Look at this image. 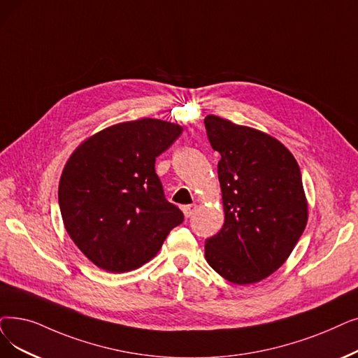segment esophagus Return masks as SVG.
<instances>
[{
	"mask_svg": "<svg viewBox=\"0 0 358 358\" xmlns=\"http://www.w3.org/2000/svg\"><path fill=\"white\" fill-rule=\"evenodd\" d=\"M196 209H197V205H185V206H182V212H184V216L185 217H190L194 212H196Z\"/></svg>",
	"mask_w": 358,
	"mask_h": 358,
	"instance_id": "obj_1",
	"label": "esophagus"
}]
</instances>
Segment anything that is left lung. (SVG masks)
I'll return each mask as SVG.
<instances>
[{
	"instance_id": "1",
	"label": "left lung",
	"mask_w": 358,
	"mask_h": 358,
	"mask_svg": "<svg viewBox=\"0 0 358 358\" xmlns=\"http://www.w3.org/2000/svg\"><path fill=\"white\" fill-rule=\"evenodd\" d=\"M213 150L225 221L205 241L210 268L229 282L255 284L291 255L307 224L300 166L276 138L216 115L205 118Z\"/></svg>"
}]
</instances>
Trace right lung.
<instances>
[{
    "label": "right lung",
    "instance_id": "1",
    "mask_svg": "<svg viewBox=\"0 0 358 358\" xmlns=\"http://www.w3.org/2000/svg\"><path fill=\"white\" fill-rule=\"evenodd\" d=\"M182 129L142 118L89 137L64 166L58 203L74 244L106 272H129L157 256L184 221L165 199L155 161Z\"/></svg>",
    "mask_w": 358,
    "mask_h": 358
}]
</instances>
